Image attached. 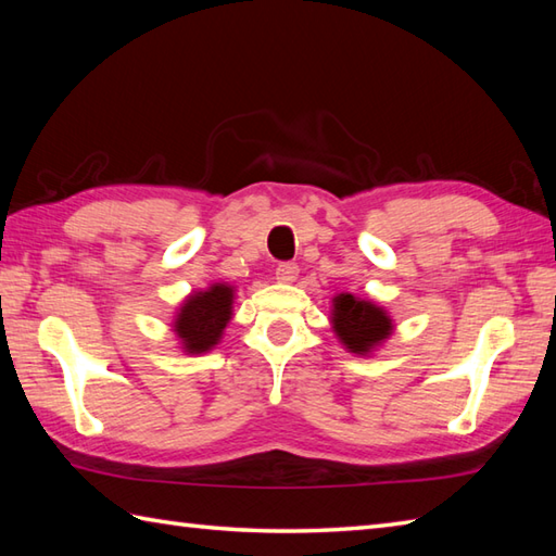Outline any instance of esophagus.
Returning <instances> with one entry per match:
<instances>
[{
    "label": "esophagus",
    "instance_id": "34e87169",
    "mask_svg": "<svg viewBox=\"0 0 556 556\" xmlns=\"http://www.w3.org/2000/svg\"><path fill=\"white\" fill-rule=\"evenodd\" d=\"M277 281L279 285H293V281L299 279V265H293V263H281L279 267H277Z\"/></svg>",
    "mask_w": 556,
    "mask_h": 556
}]
</instances>
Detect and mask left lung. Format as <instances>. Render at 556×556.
<instances>
[{"mask_svg": "<svg viewBox=\"0 0 556 556\" xmlns=\"http://www.w3.org/2000/svg\"><path fill=\"white\" fill-rule=\"evenodd\" d=\"M329 325L344 351L370 358L394 334V317L384 305L351 291H339L329 305Z\"/></svg>", "mask_w": 556, "mask_h": 556, "instance_id": "obj_1", "label": "left lung"}]
</instances>
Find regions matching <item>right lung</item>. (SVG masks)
Instances as JSON below:
<instances>
[{
  "instance_id": "1",
  "label": "right lung",
  "mask_w": 556,
  "mask_h": 556,
  "mask_svg": "<svg viewBox=\"0 0 556 556\" xmlns=\"http://www.w3.org/2000/svg\"><path fill=\"white\" fill-rule=\"evenodd\" d=\"M233 303L236 287L229 281H212L205 289L188 293L172 317V332L181 353L203 356L219 346L233 317Z\"/></svg>"
}]
</instances>
